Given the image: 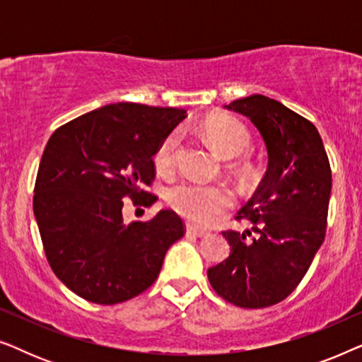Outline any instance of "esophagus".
Here are the masks:
<instances>
[{
	"label": "esophagus",
	"instance_id": "obj_1",
	"mask_svg": "<svg viewBox=\"0 0 362 362\" xmlns=\"http://www.w3.org/2000/svg\"><path fill=\"white\" fill-rule=\"evenodd\" d=\"M186 232L189 235H194V237H206L207 234H209V232L207 230H204V229H197L196 226H192V224H187L186 226Z\"/></svg>",
	"mask_w": 362,
	"mask_h": 362
}]
</instances>
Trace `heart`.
<instances>
[{"instance_id":"obj_1","label":"heart","mask_w":362,"mask_h":362,"mask_svg":"<svg viewBox=\"0 0 362 362\" xmlns=\"http://www.w3.org/2000/svg\"><path fill=\"white\" fill-rule=\"evenodd\" d=\"M204 136L217 155L235 158L250 146V133L244 123L234 117L217 115L204 123ZM180 132L175 130L163 138L155 153V166L161 175H170L176 165ZM166 201L177 214L197 224H209L232 206V194L224 186L201 182H177L166 192Z\"/></svg>"}]
</instances>
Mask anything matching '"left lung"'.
Returning <instances> with one entry per match:
<instances>
[{"instance_id":"obj_1","label":"left lung","mask_w":362,"mask_h":362,"mask_svg":"<svg viewBox=\"0 0 362 362\" xmlns=\"http://www.w3.org/2000/svg\"><path fill=\"white\" fill-rule=\"evenodd\" d=\"M224 108L250 118L265 141L269 166L235 217L252 229L222 232L230 254L207 270V279L229 303L265 308L298 286L323 244L331 168L316 127L284 103L257 93Z\"/></svg>"}]
</instances>
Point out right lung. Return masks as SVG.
<instances>
[{"label":"right lung","instance_id":"obj_1","mask_svg":"<svg viewBox=\"0 0 362 362\" xmlns=\"http://www.w3.org/2000/svg\"><path fill=\"white\" fill-rule=\"evenodd\" d=\"M186 110L120 102L59 127L34 186V216L57 279L98 305L122 303L155 284L170 247L185 235L181 217L123 222V197L151 206L141 189L155 180L156 148Z\"/></svg>","mask_w":362,"mask_h":362}]
</instances>
